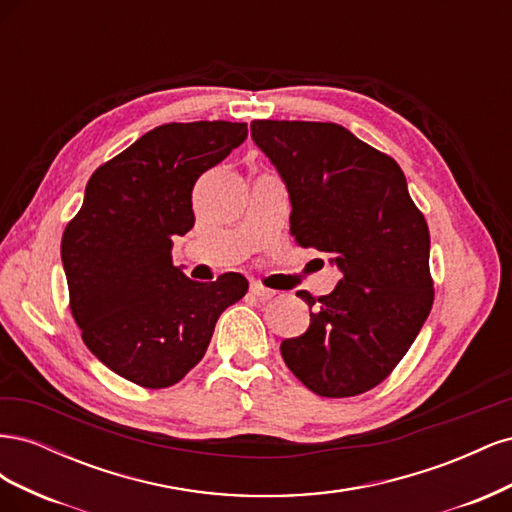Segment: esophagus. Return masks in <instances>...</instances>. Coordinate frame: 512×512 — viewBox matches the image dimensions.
Returning a JSON list of instances; mask_svg holds the SVG:
<instances>
[{
  "label": "esophagus",
  "mask_w": 512,
  "mask_h": 512,
  "mask_svg": "<svg viewBox=\"0 0 512 512\" xmlns=\"http://www.w3.org/2000/svg\"><path fill=\"white\" fill-rule=\"evenodd\" d=\"M250 292L254 294V297H258V299H262V301L271 299L273 294H275V290H271V288H267V286H262V284H258V282H252V284H250Z\"/></svg>",
  "instance_id": "1"
}]
</instances>
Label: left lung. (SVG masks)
I'll return each mask as SVG.
<instances>
[{"label":"left lung","instance_id":"left-lung-1","mask_svg":"<svg viewBox=\"0 0 512 512\" xmlns=\"http://www.w3.org/2000/svg\"><path fill=\"white\" fill-rule=\"evenodd\" d=\"M252 138L290 196V235L331 254L342 280L284 339L286 365L320 397L374 389L404 359L433 305L429 228L404 170L337 123L252 121Z\"/></svg>","mask_w":512,"mask_h":512}]
</instances>
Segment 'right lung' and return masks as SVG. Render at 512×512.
I'll return each instance as SVG.
<instances>
[{
    "label": "right lung",
    "instance_id": "obj_1",
    "mask_svg": "<svg viewBox=\"0 0 512 512\" xmlns=\"http://www.w3.org/2000/svg\"><path fill=\"white\" fill-rule=\"evenodd\" d=\"M247 138V123H164L102 164L61 237L70 312L117 376L166 389L203 359L220 314L247 292L239 273L200 284L173 265L194 226L192 190Z\"/></svg>",
    "mask_w": 512,
    "mask_h": 512
}]
</instances>
